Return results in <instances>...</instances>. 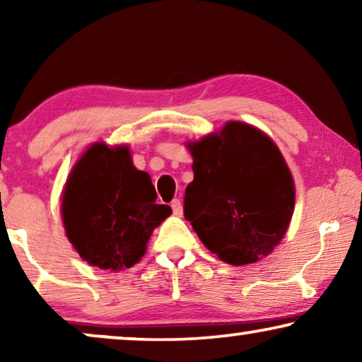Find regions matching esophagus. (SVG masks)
Returning a JSON list of instances; mask_svg holds the SVG:
<instances>
[{
  "instance_id": "esophagus-1",
  "label": "esophagus",
  "mask_w": 362,
  "mask_h": 362,
  "mask_svg": "<svg viewBox=\"0 0 362 362\" xmlns=\"http://www.w3.org/2000/svg\"><path fill=\"white\" fill-rule=\"evenodd\" d=\"M171 209H173V214L175 216H182V204H181V201L180 199H173L171 201Z\"/></svg>"
}]
</instances>
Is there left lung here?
Instances as JSON below:
<instances>
[{"label":"left lung","instance_id":"1","mask_svg":"<svg viewBox=\"0 0 362 362\" xmlns=\"http://www.w3.org/2000/svg\"><path fill=\"white\" fill-rule=\"evenodd\" d=\"M187 148L194 180L185 217L202 244L237 267L269 255L295 209V182L279 146L259 128L227 122Z\"/></svg>","mask_w":362,"mask_h":362}]
</instances>
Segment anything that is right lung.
Masks as SVG:
<instances>
[{
    "instance_id": "add662e5",
    "label": "right lung",
    "mask_w": 362,
    "mask_h": 362,
    "mask_svg": "<svg viewBox=\"0 0 362 362\" xmlns=\"http://www.w3.org/2000/svg\"><path fill=\"white\" fill-rule=\"evenodd\" d=\"M62 222L81 259L102 270L130 269L145 255L151 232L171 214L156 204L148 173L128 146L93 143L72 168L62 194Z\"/></svg>"
}]
</instances>
